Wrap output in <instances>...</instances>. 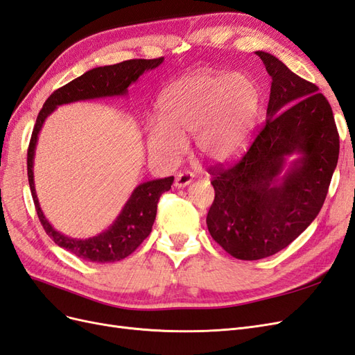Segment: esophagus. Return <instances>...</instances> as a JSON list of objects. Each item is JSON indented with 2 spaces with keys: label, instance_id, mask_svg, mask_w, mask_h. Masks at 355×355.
I'll list each match as a JSON object with an SVG mask.
<instances>
[{
  "label": "esophagus",
  "instance_id": "esophagus-1",
  "mask_svg": "<svg viewBox=\"0 0 355 355\" xmlns=\"http://www.w3.org/2000/svg\"><path fill=\"white\" fill-rule=\"evenodd\" d=\"M192 182V175L188 173V171H184V173H179L175 179V187L176 188H185Z\"/></svg>",
  "mask_w": 355,
  "mask_h": 355
}]
</instances>
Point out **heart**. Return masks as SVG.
Instances as JSON below:
<instances>
[{
  "instance_id": "heart-1",
  "label": "heart",
  "mask_w": 355,
  "mask_h": 355,
  "mask_svg": "<svg viewBox=\"0 0 355 355\" xmlns=\"http://www.w3.org/2000/svg\"><path fill=\"white\" fill-rule=\"evenodd\" d=\"M261 110V93L245 73L197 72L171 83L158 105L159 121L146 125L148 151L171 164L194 135L197 154L223 163L249 142Z\"/></svg>"
}]
</instances>
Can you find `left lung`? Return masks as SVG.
<instances>
[{
	"label": "left lung",
	"mask_w": 355,
	"mask_h": 355,
	"mask_svg": "<svg viewBox=\"0 0 355 355\" xmlns=\"http://www.w3.org/2000/svg\"><path fill=\"white\" fill-rule=\"evenodd\" d=\"M272 80L266 121L247 153L210 170L214 201L209 232L241 261L275 254L323 207L338 164L339 135L327 99L266 51H256Z\"/></svg>",
	"instance_id": "left-lung-1"
}]
</instances>
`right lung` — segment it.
Segmentation results:
<instances>
[{
  "label": "right lung",
  "instance_id": "right-lung-1",
  "mask_svg": "<svg viewBox=\"0 0 355 355\" xmlns=\"http://www.w3.org/2000/svg\"><path fill=\"white\" fill-rule=\"evenodd\" d=\"M164 58L158 59H133L125 60L116 65L93 68L83 73L81 77L72 80L63 87L50 94L42 110L37 116L34 132L31 136L28 148V180L32 198L37 209L38 219L46 230L49 237L59 247L78 256L80 259L89 262H116L128 254H132L153 230L157 214V202L163 192L168 191L173 184V176L164 179L148 180L137 185L130 197L125 201L124 207L115 220L101 234L89 239H73L59 232L51 227L41 210L34 182V157L38 142V135L47 116L53 114L58 106L68 105L80 101L103 99V98H123L128 94V85L136 83L146 71H153Z\"/></svg>",
  "mask_w": 355,
  "mask_h": 355
}]
</instances>
